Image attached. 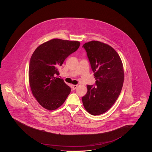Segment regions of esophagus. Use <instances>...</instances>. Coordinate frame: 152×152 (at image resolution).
Instances as JSON below:
<instances>
[{
	"label": "esophagus",
	"mask_w": 152,
	"mask_h": 152,
	"mask_svg": "<svg viewBox=\"0 0 152 152\" xmlns=\"http://www.w3.org/2000/svg\"><path fill=\"white\" fill-rule=\"evenodd\" d=\"M77 85H73V90H75V89L76 88H77Z\"/></svg>",
	"instance_id": "34e87169"
}]
</instances>
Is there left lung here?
Segmentation results:
<instances>
[{"instance_id": "1", "label": "left lung", "mask_w": 152, "mask_h": 152, "mask_svg": "<svg viewBox=\"0 0 152 152\" xmlns=\"http://www.w3.org/2000/svg\"><path fill=\"white\" fill-rule=\"evenodd\" d=\"M87 52L96 80V86H87L83 104L92 115H100L110 108L123 88L124 71L121 59L108 44L91 41L83 45Z\"/></svg>"}]
</instances>
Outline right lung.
<instances>
[{
	"instance_id": "obj_1",
	"label": "right lung",
	"mask_w": 152,
	"mask_h": 152,
	"mask_svg": "<svg viewBox=\"0 0 152 152\" xmlns=\"http://www.w3.org/2000/svg\"><path fill=\"white\" fill-rule=\"evenodd\" d=\"M78 41L53 39L40 45L34 52L29 62V86L39 104L53 110L63 105L71 92V88L56 76L58 68L65 58L77 51Z\"/></svg>"
}]
</instances>
